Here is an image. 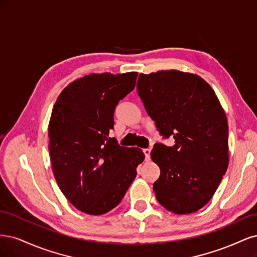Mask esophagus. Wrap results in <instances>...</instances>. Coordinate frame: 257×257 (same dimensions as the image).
Instances as JSON below:
<instances>
[{
    "instance_id": "esophagus-1",
    "label": "esophagus",
    "mask_w": 257,
    "mask_h": 257,
    "mask_svg": "<svg viewBox=\"0 0 257 257\" xmlns=\"http://www.w3.org/2000/svg\"><path fill=\"white\" fill-rule=\"evenodd\" d=\"M151 152H152L151 148H145V150H143V153L145 155V160L146 161H148V160L151 159Z\"/></svg>"
}]
</instances>
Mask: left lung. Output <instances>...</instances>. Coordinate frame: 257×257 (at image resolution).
Instances as JSON below:
<instances>
[{"label": "left lung", "mask_w": 257, "mask_h": 257, "mask_svg": "<svg viewBox=\"0 0 257 257\" xmlns=\"http://www.w3.org/2000/svg\"><path fill=\"white\" fill-rule=\"evenodd\" d=\"M138 94L147 114L174 146L154 145L160 176L154 191L164 208L177 213L201 209L216 192L228 167V126L211 86L179 70L140 73Z\"/></svg>", "instance_id": "obj_1"}]
</instances>
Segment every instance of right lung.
Listing matches in <instances>:
<instances>
[{
	"mask_svg": "<svg viewBox=\"0 0 257 257\" xmlns=\"http://www.w3.org/2000/svg\"><path fill=\"white\" fill-rule=\"evenodd\" d=\"M138 72L92 73L57 97L48 127L57 185L77 209L99 216L116 207L145 156L110 138L114 111L136 86Z\"/></svg>",
	"mask_w": 257,
	"mask_h": 257,
	"instance_id": "1",
	"label": "right lung"
}]
</instances>
